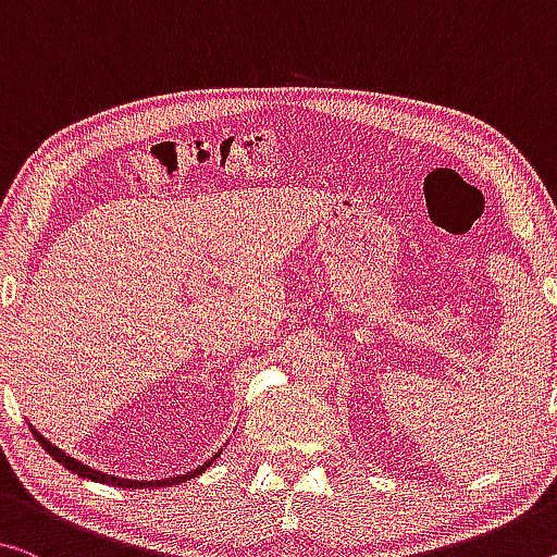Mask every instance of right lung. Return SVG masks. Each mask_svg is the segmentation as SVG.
Instances as JSON below:
<instances>
[{"instance_id": "1", "label": "right lung", "mask_w": 557, "mask_h": 557, "mask_svg": "<svg viewBox=\"0 0 557 557\" xmlns=\"http://www.w3.org/2000/svg\"><path fill=\"white\" fill-rule=\"evenodd\" d=\"M29 431L34 433V438H37V441L41 443V448H45V450L49 453V456L57 460V463H62L66 470H72L74 475H79V478H89V481H97V483L119 485V487H169V485H178V483H184V481H191V478H196V475H201L203 470H207V468L213 463V458H219V456H221V450H219V453H213V458H209L207 463L199 466V468H196V470H191V473H186V475H176V478H161V481H132V478H116V475L101 473V470H97V468H89V466H84L82 460L72 458L70 453H64L62 448H57L54 443L47 441L45 435H41V433H39L37 428H34V425H29Z\"/></svg>"}]
</instances>
